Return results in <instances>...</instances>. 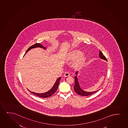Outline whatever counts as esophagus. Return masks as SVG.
<instances>
[{"instance_id": "34e87169", "label": "esophagus", "mask_w": 128, "mask_h": 128, "mask_svg": "<svg viewBox=\"0 0 128 128\" xmlns=\"http://www.w3.org/2000/svg\"><path fill=\"white\" fill-rule=\"evenodd\" d=\"M70 75V74L68 72H66L65 74H64V76H65V77H68V76H69Z\"/></svg>"}]
</instances>
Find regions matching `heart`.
I'll use <instances>...</instances> for the list:
<instances>
[{
  "mask_svg": "<svg viewBox=\"0 0 128 128\" xmlns=\"http://www.w3.org/2000/svg\"><path fill=\"white\" fill-rule=\"evenodd\" d=\"M83 52L79 50H74L70 52L68 55V60L71 61L76 60L74 62V66L76 68H80L82 67L86 62V57L82 56Z\"/></svg>",
  "mask_w": 128,
  "mask_h": 128,
  "instance_id": "b5f03b06",
  "label": "heart"
}]
</instances>
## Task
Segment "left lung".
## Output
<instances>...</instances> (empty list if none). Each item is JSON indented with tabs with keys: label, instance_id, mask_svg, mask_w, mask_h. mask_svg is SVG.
I'll return each mask as SVG.
<instances>
[{
	"label": "left lung",
	"instance_id": "8db88e82",
	"mask_svg": "<svg viewBox=\"0 0 128 128\" xmlns=\"http://www.w3.org/2000/svg\"><path fill=\"white\" fill-rule=\"evenodd\" d=\"M99 56L100 58L107 61V58H106L105 56H104V54H103V53H102V52H100V51L99 52ZM78 72H79L78 71L76 72V76H75V85H74V91H75L76 93H77L78 94L80 95L87 96H89V95H90L93 94L94 93H96L97 91L99 90H98L93 91V92H87V91H85L84 90H83L81 88L79 84V81H78V77L77 76Z\"/></svg>",
	"mask_w": 128,
	"mask_h": 128
}]
</instances>
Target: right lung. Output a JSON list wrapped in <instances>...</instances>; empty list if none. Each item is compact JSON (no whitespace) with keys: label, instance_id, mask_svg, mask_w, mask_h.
I'll return each instance as SVG.
<instances>
[{"label":"right lung","instance_id":"1","mask_svg":"<svg viewBox=\"0 0 128 128\" xmlns=\"http://www.w3.org/2000/svg\"><path fill=\"white\" fill-rule=\"evenodd\" d=\"M43 48V49L46 50L47 49V47H44L41 44H39V43H36V44H34L33 46H30V47L28 48V49L27 50L24 56L26 54V53L28 52V51H30V50L33 49V48ZM61 79V77H58V78L56 80V82L54 83V85L53 86L52 88H51V89L49 90L48 91L46 92L45 93H35V92H34L32 91H31L30 90H28V91L30 92V93H32V94H34L35 95H37L38 96L40 97V98H47L48 97L51 96L53 94L56 92L57 88H58V85L60 84V80Z\"/></svg>","mask_w":128,"mask_h":128}]
</instances>
